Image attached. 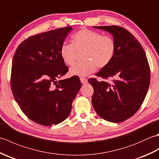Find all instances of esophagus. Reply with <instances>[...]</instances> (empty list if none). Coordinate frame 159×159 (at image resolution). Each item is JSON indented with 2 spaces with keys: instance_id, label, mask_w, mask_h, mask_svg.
<instances>
[{
  "instance_id": "1",
  "label": "esophagus",
  "mask_w": 159,
  "mask_h": 159,
  "mask_svg": "<svg viewBox=\"0 0 159 159\" xmlns=\"http://www.w3.org/2000/svg\"><path fill=\"white\" fill-rule=\"evenodd\" d=\"M80 82H81V83H83V84H85V83H87V79H85V78L80 77Z\"/></svg>"
}]
</instances>
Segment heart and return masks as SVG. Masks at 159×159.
<instances>
[{"label":"heart","mask_w":159,"mask_h":159,"mask_svg":"<svg viewBox=\"0 0 159 159\" xmlns=\"http://www.w3.org/2000/svg\"><path fill=\"white\" fill-rule=\"evenodd\" d=\"M72 43H63L60 55L67 66H72L79 52L84 51L81 62L70 69L71 75L87 76L95 72L97 67H106L113 59L116 52V42L109 35L89 29H81L72 36Z\"/></svg>","instance_id":"heart-1"}]
</instances>
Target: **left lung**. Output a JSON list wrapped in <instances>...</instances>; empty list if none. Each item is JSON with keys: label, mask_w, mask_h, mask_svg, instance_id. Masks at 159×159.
<instances>
[{"label": "left lung", "mask_w": 159, "mask_h": 159, "mask_svg": "<svg viewBox=\"0 0 159 159\" xmlns=\"http://www.w3.org/2000/svg\"><path fill=\"white\" fill-rule=\"evenodd\" d=\"M111 33L116 42L112 61L96 75L104 80L91 78L93 88L92 104L102 119L118 123L128 120L139 109L150 83V69L144 50L139 41L120 26H93ZM116 77L113 84L105 80Z\"/></svg>", "instance_id": "1"}]
</instances>
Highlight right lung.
I'll list each match as a JSON object with an SVG mask.
<instances>
[{"label": "right lung", "instance_id": "add662e5", "mask_svg": "<svg viewBox=\"0 0 159 159\" xmlns=\"http://www.w3.org/2000/svg\"><path fill=\"white\" fill-rule=\"evenodd\" d=\"M72 28H59L32 35L20 43L13 56L11 88L13 97L29 119L49 126L69 116L81 87L79 78L59 80L68 67L60 48Z\"/></svg>", "mask_w": 159, "mask_h": 159}]
</instances>
